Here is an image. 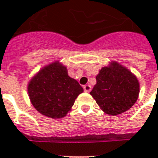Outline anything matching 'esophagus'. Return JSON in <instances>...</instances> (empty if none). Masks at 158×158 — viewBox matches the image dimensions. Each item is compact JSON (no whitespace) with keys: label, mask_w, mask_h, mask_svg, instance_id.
<instances>
[{"label":"esophagus","mask_w":158,"mask_h":158,"mask_svg":"<svg viewBox=\"0 0 158 158\" xmlns=\"http://www.w3.org/2000/svg\"><path fill=\"white\" fill-rule=\"evenodd\" d=\"M84 92H86V93H89V92L91 91V86L90 85H84Z\"/></svg>","instance_id":"34e87169"}]
</instances>
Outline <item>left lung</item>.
I'll use <instances>...</instances> for the list:
<instances>
[{"label": "left lung", "mask_w": 158, "mask_h": 158, "mask_svg": "<svg viewBox=\"0 0 158 158\" xmlns=\"http://www.w3.org/2000/svg\"><path fill=\"white\" fill-rule=\"evenodd\" d=\"M96 80L90 94L108 115L125 112L137 101L139 94L138 79L117 62L113 61L109 66L102 67Z\"/></svg>", "instance_id": "8db88e82"}]
</instances>
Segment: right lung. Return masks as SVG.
Returning <instances> with one entry per match:
<instances>
[{
  "label": "right lung",
  "instance_id": "1",
  "mask_svg": "<svg viewBox=\"0 0 158 158\" xmlns=\"http://www.w3.org/2000/svg\"><path fill=\"white\" fill-rule=\"evenodd\" d=\"M83 92V88L68 75L66 67L59 61L43 67L28 85V96L36 110L53 119L65 116Z\"/></svg>",
  "mask_w": 158,
  "mask_h": 158
}]
</instances>
